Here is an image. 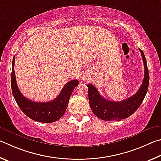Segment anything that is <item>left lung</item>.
<instances>
[{
    "mask_svg": "<svg viewBox=\"0 0 161 161\" xmlns=\"http://www.w3.org/2000/svg\"><path fill=\"white\" fill-rule=\"evenodd\" d=\"M142 56L144 65V78L136 93L131 97L120 102H114L101 96L97 88L88 84V99L91 108L93 113L100 119L105 121H120L134 113L139 108L148 91L149 83V75L147 63L144 53L142 49H139Z\"/></svg>",
    "mask_w": 161,
    "mask_h": 161,
    "instance_id": "8db88e82",
    "label": "left lung"
}]
</instances>
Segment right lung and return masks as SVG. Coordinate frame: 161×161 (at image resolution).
Segmentation results:
<instances>
[{
  "label": "right lung",
  "instance_id": "right-lung-1",
  "mask_svg": "<svg viewBox=\"0 0 161 161\" xmlns=\"http://www.w3.org/2000/svg\"><path fill=\"white\" fill-rule=\"evenodd\" d=\"M14 64L15 57H13L12 63L11 88L13 97L22 112L30 119L39 122L51 123L60 119L66 110L72 92L79 84L78 80H73L68 82L58 97L52 101L46 103L34 102L23 96L19 91L13 69Z\"/></svg>",
  "mask_w": 161,
  "mask_h": 161
}]
</instances>
